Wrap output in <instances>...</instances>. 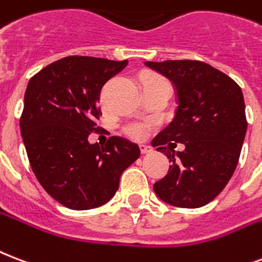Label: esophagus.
I'll use <instances>...</instances> for the list:
<instances>
[{
	"mask_svg": "<svg viewBox=\"0 0 262 262\" xmlns=\"http://www.w3.org/2000/svg\"><path fill=\"white\" fill-rule=\"evenodd\" d=\"M140 151L143 155H147V154H151L152 152V148L148 147V145H140Z\"/></svg>",
	"mask_w": 262,
	"mask_h": 262,
	"instance_id": "34e87169",
	"label": "esophagus"
}]
</instances>
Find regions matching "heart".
I'll list each match as a JSON object with an SVG mask.
<instances>
[{
    "label": "heart",
    "mask_w": 262,
    "mask_h": 262,
    "mask_svg": "<svg viewBox=\"0 0 262 262\" xmlns=\"http://www.w3.org/2000/svg\"><path fill=\"white\" fill-rule=\"evenodd\" d=\"M155 82H165V81L155 77L145 78V85ZM149 130H151V125L148 122H143V121H130V122L125 123V126H123V132L133 140H144L148 136Z\"/></svg>",
    "instance_id": "heart-1"
}]
</instances>
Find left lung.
I'll return each mask as SVG.
<instances>
[{"label":"left lung","mask_w":262,"mask_h":262,"mask_svg":"<svg viewBox=\"0 0 262 262\" xmlns=\"http://www.w3.org/2000/svg\"><path fill=\"white\" fill-rule=\"evenodd\" d=\"M144 64L170 79L179 101L173 121L152 140L171 162L154 191L171 206H205L236 169L247 129L242 89L227 74L198 60ZM176 142L185 149L176 153Z\"/></svg>","instance_id":"1"}]
</instances>
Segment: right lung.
<instances>
[{"label": "right lung", "mask_w": 262, "mask_h": 262, "mask_svg": "<svg viewBox=\"0 0 262 262\" xmlns=\"http://www.w3.org/2000/svg\"><path fill=\"white\" fill-rule=\"evenodd\" d=\"M126 66L127 60L69 56L27 85L20 132L30 165L43 189L69 209L108 202L123 170L139 159V145L123 137L113 136L105 145L88 141L101 115V88Z\"/></svg>", "instance_id": "right-lung-1"}]
</instances>
